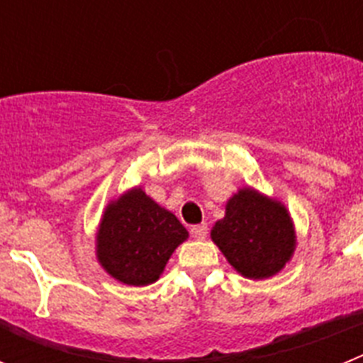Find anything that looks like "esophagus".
<instances>
[{
    "label": "esophagus",
    "instance_id": "34e87169",
    "mask_svg": "<svg viewBox=\"0 0 363 363\" xmlns=\"http://www.w3.org/2000/svg\"><path fill=\"white\" fill-rule=\"evenodd\" d=\"M207 233H209V229H207V223H200V225H192L191 227L192 238L203 240L205 236H207Z\"/></svg>",
    "mask_w": 363,
    "mask_h": 363
}]
</instances>
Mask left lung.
<instances>
[{"mask_svg":"<svg viewBox=\"0 0 363 363\" xmlns=\"http://www.w3.org/2000/svg\"><path fill=\"white\" fill-rule=\"evenodd\" d=\"M211 238L245 278L264 280L280 272L296 247L293 220L280 201L251 187L240 189L214 223Z\"/></svg>","mask_w":363,"mask_h":363,"instance_id":"obj_1","label":"left lung"}]
</instances>
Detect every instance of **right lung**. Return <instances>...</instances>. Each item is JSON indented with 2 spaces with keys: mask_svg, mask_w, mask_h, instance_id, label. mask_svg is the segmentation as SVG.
Listing matches in <instances>:
<instances>
[{
  "mask_svg": "<svg viewBox=\"0 0 363 363\" xmlns=\"http://www.w3.org/2000/svg\"><path fill=\"white\" fill-rule=\"evenodd\" d=\"M187 236L171 211L136 187L107 205L96 234V255L112 278L142 287L158 280Z\"/></svg>",
  "mask_w": 363,
  "mask_h": 363,
  "instance_id": "add662e5",
  "label": "right lung"
}]
</instances>
